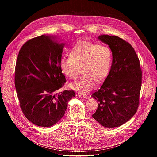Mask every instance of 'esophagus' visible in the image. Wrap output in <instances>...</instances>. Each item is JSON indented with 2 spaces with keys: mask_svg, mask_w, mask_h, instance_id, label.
Segmentation results:
<instances>
[{
  "mask_svg": "<svg viewBox=\"0 0 157 157\" xmlns=\"http://www.w3.org/2000/svg\"><path fill=\"white\" fill-rule=\"evenodd\" d=\"M78 97L79 98H87L88 96L86 95H84V94H78Z\"/></svg>",
  "mask_w": 157,
  "mask_h": 157,
  "instance_id": "1",
  "label": "esophagus"
}]
</instances>
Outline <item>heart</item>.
<instances>
[{"instance_id":"b5f03b06","label":"heart","mask_w":157,"mask_h":157,"mask_svg":"<svg viewBox=\"0 0 157 157\" xmlns=\"http://www.w3.org/2000/svg\"><path fill=\"white\" fill-rule=\"evenodd\" d=\"M70 56L60 58V67L64 75L73 80L79 77L82 68L84 75L82 78L71 85L78 92H89L94 87L95 81H104L109 72L112 53L108 46L79 41L73 46Z\"/></svg>"}]
</instances>
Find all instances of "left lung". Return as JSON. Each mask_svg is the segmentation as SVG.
Masks as SVG:
<instances>
[{
	"instance_id": "left-lung-1",
	"label": "left lung",
	"mask_w": 157,
	"mask_h": 157,
	"mask_svg": "<svg viewBox=\"0 0 157 157\" xmlns=\"http://www.w3.org/2000/svg\"><path fill=\"white\" fill-rule=\"evenodd\" d=\"M112 53V65L100 89L92 94L98 101L92 117L107 128L120 127L137 111L142 83L138 57L130 44L117 36L101 35Z\"/></svg>"
}]
</instances>
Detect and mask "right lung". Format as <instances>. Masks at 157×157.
<instances>
[{
    "instance_id": "add662e5",
    "label": "right lung",
    "mask_w": 157,
    "mask_h": 157,
    "mask_svg": "<svg viewBox=\"0 0 157 157\" xmlns=\"http://www.w3.org/2000/svg\"><path fill=\"white\" fill-rule=\"evenodd\" d=\"M53 38L41 35L29 40L16 63L15 85L20 106L26 118L39 127L58 122L75 96L73 90L56 93L67 80L59 65L64 44Z\"/></svg>"
}]
</instances>
